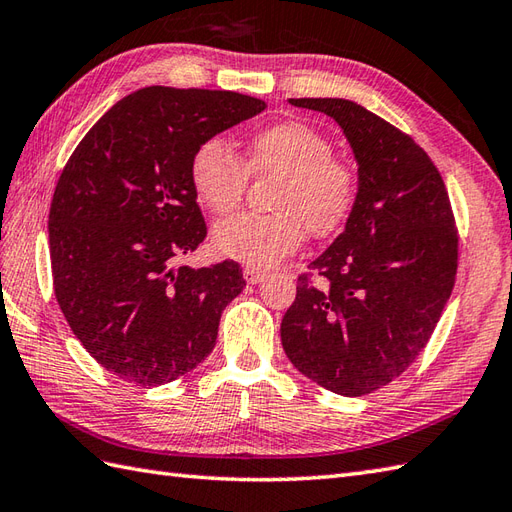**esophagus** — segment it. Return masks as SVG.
Here are the masks:
<instances>
[{
  "label": "esophagus",
  "mask_w": 512,
  "mask_h": 512,
  "mask_svg": "<svg viewBox=\"0 0 512 512\" xmlns=\"http://www.w3.org/2000/svg\"><path fill=\"white\" fill-rule=\"evenodd\" d=\"M266 277V272L264 270H259V268H253V266H246L244 268V279H246V283H259L261 279Z\"/></svg>",
  "instance_id": "1"
}]
</instances>
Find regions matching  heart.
I'll return each mask as SVG.
<instances>
[{"instance_id":"1","label":"heart","mask_w":512,"mask_h":512,"mask_svg":"<svg viewBox=\"0 0 512 512\" xmlns=\"http://www.w3.org/2000/svg\"><path fill=\"white\" fill-rule=\"evenodd\" d=\"M279 178L270 198L272 216L242 213L213 229L224 257L270 268L305 240L336 233L355 209L360 176L334 157L331 141L303 122H279L257 130L240 157L222 139H207L194 152L189 178L198 202L216 216L242 205L248 176Z\"/></svg>"}]
</instances>
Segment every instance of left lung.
<instances>
[{
    "label": "left lung",
    "mask_w": 512,
    "mask_h": 512,
    "mask_svg": "<svg viewBox=\"0 0 512 512\" xmlns=\"http://www.w3.org/2000/svg\"><path fill=\"white\" fill-rule=\"evenodd\" d=\"M334 117L358 161L347 227L301 275L281 320L290 362L336 395L362 397L419 358L458 270V229L441 172L414 139L342 98H292Z\"/></svg>",
    "instance_id": "left-lung-1"
}]
</instances>
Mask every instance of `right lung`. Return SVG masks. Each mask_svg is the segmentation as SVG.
<instances>
[{
	"label": "right lung",
	"instance_id": "obj_1",
	"mask_svg": "<svg viewBox=\"0 0 512 512\" xmlns=\"http://www.w3.org/2000/svg\"><path fill=\"white\" fill-rule=\"evenodd\" d=\"M266 109L233 91L146 87L106 111L58 178L50 207L56 301L91 358L161 386L196 368L244 290L227 259L174 268L207 237L189 178L194 152Z\"/></svg>",
	"mask_w": 512,
	"mask_h": 512
}]
</instances>
